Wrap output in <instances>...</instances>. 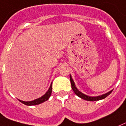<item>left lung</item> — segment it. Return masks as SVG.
Instances as JSON below:
<instances>
[{"label":"left lung","mask_w":126,"mask_h":126,"mask_svg":"<svg viewBox=\"0 0 126 126\" xmlns=\"http://www.w3.org/2000/svg\"><path fill=\"white\" fill-rule=\"evenodd\" d=\"M70 82H71V86H72V90L74 91V92L75 93V94L77 96H79V98H82V99H84V100H87V101H98V100H101V99H104L106 97L109 96L110 93H111L112 91L111 90L110 91H109L108 93L105 94H103L102 95H100V96H88V95H86L85 94L82 93V92L80 91L77 88L76 86H75V82H74V80L72 79V77L71 76V75H70Z\"/></svg>","instance_id":"left-lung-1"}]
</instances>
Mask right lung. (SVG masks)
Returning <instances> with one entry per match:
<instances>
[{
	"label": "right lung",
	"mask_w": 126,
	"mask_h": 126,
	"mask_svg": "<svg viewBox=\"0 0 126 126\" xmlns=\"http://www.w3.org/2000/svg\"><path fill=\"white\" fill-rule=\"evenodd\" d=\"M52 82H51L49 88V89L47 91L46 93L43 96L40 97V98H37V99H34V100H32V101H22V100H20V99H18V100H19L20 102L22 103L25 104V105L28 106L36 105H39V104L42 103L48 100V99L50 98V96H51V92H52Z\"/></svg>",
	"instance_id": "obj_1"
}]
</instances>
